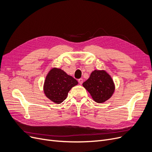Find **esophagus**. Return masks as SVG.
Listing matches in <instances>:
<instances>
[{
	"instance_id": "1",
	"label": "esophagus",
	"mask_w": 152,
	"mask_h": 152,
	"mask_svg": "<svg viewBox=\"0 0 152 152\" xmlns=\"http://www.w3.org/2000/svg\"><path fill=\"white\" fill-rule=\"evenodd\" d=\"M83 79L82 78H80V79H78V83H80V85H82V83H83Z\"/></svg>"
}]
</instances>
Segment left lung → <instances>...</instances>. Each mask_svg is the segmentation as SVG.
I'll return each mask as SVG.
<instances>
[{
  "instance_id": "obj_1",
  "label": "left lung",
  "mask_w": 152,
  "mask_h": 152,
  "mask_svg": "<svg viewBox=\"0 0 152 152\" xmlns=\"http://www.w3.org/2000/svg\"><path fill=\"white\" fill-rule=\"evenodd\" d=\"M83 86L98 103L109 99L115 91V84L111 75L104 70H95L89 78L83 83Z\"/></svg>"
}]
</instances>
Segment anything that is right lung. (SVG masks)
<instances>
[{
    "label": "right lung",
    "instance_id": "add662e5",
    "mask_svg": "<svg viewBox=\"0 0 152 152\" xmlns=\"http://www.w3.org/2000/svg\"><path fill=\"white\" fill-rule=\"evenodd\" d=\"M78 82L63 70L53 67L48 73L43 85L45 95L56 104H61L67 97L68 93Z\"/></svg>",
    "mask_w": 152,
    "mask_h": 152
}]
</instances>
